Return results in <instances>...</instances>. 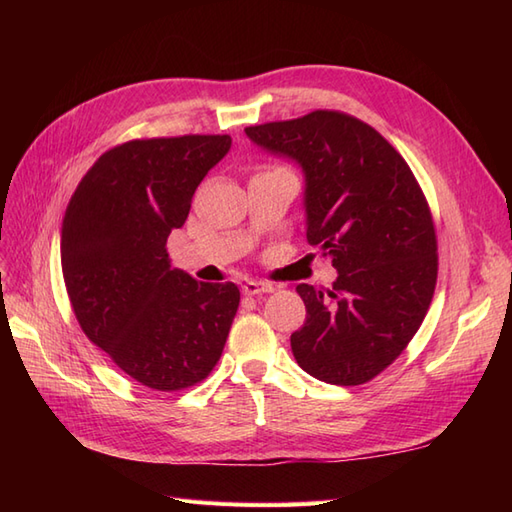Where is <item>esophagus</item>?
<instances>
[{"mask_svg": "<svg viewBox=\"0 0 512 512\" xmlns=\"http://www.w3.org/2000/svg\"><path fill=\"white\" fill-rule=\"evenodd\" d=\"M273 290H275V286L270 284V281H259V279H246L242 286V292L248 297L262 295V292H273Z\"/></svg>", "mask_w": 512, "mask_h": 512, "instance_id": "34e87169", "label": "esophagus"}]
</instances>
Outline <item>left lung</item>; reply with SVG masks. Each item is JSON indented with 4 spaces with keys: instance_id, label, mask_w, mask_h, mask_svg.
Returning a JSON list of instances; mask_svg holds the SVG:
<instances>
[{
    "instance_id": "1",
    "label": "left lung",
    "mask_w": 512,
    "mask_h": 512,
    "mask_svg": "<svg viewBox=\"0 0 512 512\" xmlns=\"http://www.w3.org/2000/svg\"><path fill=\"white\" fill-rule=\"evenodd\" d=\"M246 136L306 171L310 246L332 259L330 290L299 284L306 323L290 345L330 385H363L387 369L427 314L438 237L413 171L372 125L336 110L246 127Z\"/></svg>"
}]
</instances>
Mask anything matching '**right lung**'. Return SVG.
Returning a JSON list of instances; mask_svg holds the SVG:
<instances>
[{
    "instance_id": "right-lung-1",
    "label": "right lung",
    "mask_w": 512,
    "mask_h": 512,
    "mask_svg": "<svg viewBox=\"0 0 512 512\" xmlns=\"http://www.w3.org/2000/svg\"><path fill=\"white\" fill-rule=\"evenodd\" d=\"M228 149V134L127 140L88 169L63 215L61 270L74 317L149 389L202 383L235 319L233 281L202 284L171 268L167 253L169 233Z\"/></svg>"
}]
</instances>
